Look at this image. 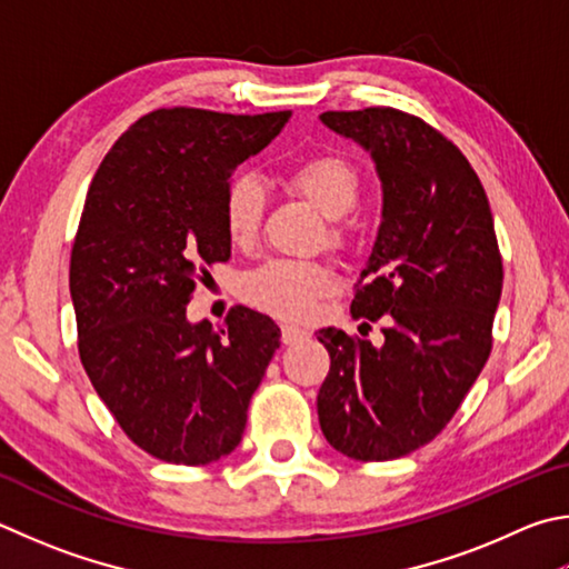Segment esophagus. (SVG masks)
Returning a JSON list of instances; mask_svg holds the SVG:
<instances>
[{"label": "esophagus", "instance_id": "esophagus-1", "mask_svg": "<svg viewBox=\"0 0 569 569\" xmlns=\"http://www.w3.org/2000/svg\"><path fill=\"white\" fill-rule=\"evenodd\" d=\"M308 336H311V333H308V330L301 328V326H293V323H283L281 326V340H283L286 346L298 343V340H303Z\"/></svg>", "mask_w": 569, "mask_h": 569}]
</instances>
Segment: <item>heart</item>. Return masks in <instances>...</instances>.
Returning <instances> with one entry per match:
<instances>
[{"label": "heart", "instance_id": "heart-1", "mask_svg": "<svg viewBox=\"0 0 569 569\" xmlns=\"http://www.w3.org/2000/svg\"><path fill=\"white\" fill-rule=\"evenodd\" d=\"M286 183L288 189L301 193L328 216L330 243L338 249L348 246L350 231H353L348 213L356 209L363 191L356 163L336 151L313 153L286 171ZM221 213L229 241L236 249H251L261 236L266 216V191L261 181L251 173H236L223 191ZM330 288H333V278L320 263L276 258L243 278L241 296L271 316L303 320L313 313L320 298L330 293Z\"/></svg>", "mask_w": 569, "mask_h": 569}]
</instances>
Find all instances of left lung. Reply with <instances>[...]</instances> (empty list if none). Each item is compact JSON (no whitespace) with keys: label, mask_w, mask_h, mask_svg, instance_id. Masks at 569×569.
<instances>
[{"label":"left lung","mask_w":569,"mask_h":569,"mask_svg":"<svg viewBox=\"0 0 569 569\" xmlns=\"http://www.w3.org/2000/svg\"><path fill=\"white\" fill-rule=\"evenodd\" d=\"M320 119L363 143L383 181V223L350 316L383 318L386 340L320 330L330 370L318 420L343 456L396 460L440 436L490 358L502 256L478 173L446 133L392 107Z\"/></svg>","instance_id":"left-lung-1"}]
</instances>
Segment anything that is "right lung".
<instances>
[{
	"mask_svg": "<svg viewBox=\"0 0 569 569\" xmlns=\"http://www.w3.org/2000/svg\"><path fill=\"white\" fill-rule=\"evenodd\" d=\"M291 111L167 107L133 121L91 179L71 246L77 346L91 386L143 452L206 465L239 446L281 330L236 306L216 330L186 306L231 256L223 191Z\"/></svg>",
	"mask_w": 569,
	"mask_h": 569,
	"instance_id": "right-lung-1",
	"label": "right lung"
}]
</instances>
